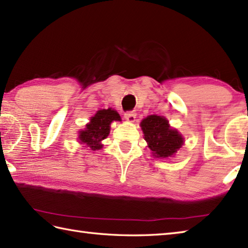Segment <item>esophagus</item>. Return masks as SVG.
I'll return each instance as SVG.
<instances>
[{
	"mask_svg": "<svg viewBox=\"0 0 248 248\" xmlns=\"http://www.w3.org/2000/svg\"><path fill=\"white\" fill-rule=\"evenodd\" d=\"M124 118L127 119L129 123H134L136 118V114L134 112H127L124 114Z\"/></svg>",
	"mask_w": 248,
	"mask_h": 248,
	"instance_id": "esophagus-1",
	"label": "esophagus"
}]
</instances>
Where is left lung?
<instances>
[{
  "label": "left lung",
  "instance_id": "8db88e82",
  "mask_svg": "<svg viewBox=\"0 0 248 248\" xmlns=\"http://www.w3.org/2000/svg\"><path fill=\"white\" fill-rule=\"evenodd\" d=\"M140 128L152 155L155 157L172 156L184 143L182 135L172 129L163 116H148L141 120Z\"/></svg>",
  "mask_w": 248,
  "mask_h": 248
}]
</instances>
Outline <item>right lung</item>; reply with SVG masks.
I'll list each match as a JSON object with an SVG mask.
<instances>
[{
  "label": "right lung",
  "mask_w": 248,
  "mask_h": 248,
  "mask_svg": "<svg viewBox=\"0 0 248 248\" xmlns=\"http://www.w3.org/2000/svg\"><path fill=\"white\" fill-rule=\"evenodd\" d=\"M120 116L115 109H100L94 114L86 128L78 132L80 144H84L92 150L96 151L102 148L101 141L109 134L110 124L113 121H120Z\"/></svg>",
  "instance_id": "add662e5"
}]
</instances>
